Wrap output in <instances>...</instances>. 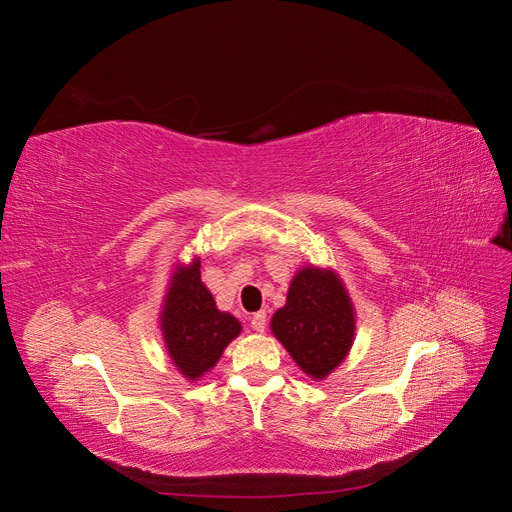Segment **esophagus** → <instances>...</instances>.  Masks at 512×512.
Here are the masks:
<instances>
[{"mask_svg": "<svg viewBox=\"0 0 512 512\" xmlns=\"http://www.w3.org/2000/svg\"><path fill=\"white\" fill-rule=\"evenodd\" d=\"M265 327H267V312H256L252 316V329L256 333H262V331H265Z\"/></svg>", "mask_w": 512, "mask_h": 512, "instance_id": "34e87169", "label": "esophagus"}]
</instances>
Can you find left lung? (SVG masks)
I'll return each mask as SVG.
<instances>
[{
	"instance_id": "left-lung-1",
	"label": "left lung",
	"mask_w": 512,
	"mask_h": 512,
	"mask_svg": "<svg viewBox=\"0 0 512 512\" xmlns=\"http://www.w3.org/2000/svg\"><path fill=\"white\" fill-rule=\"evenodd\" d=\"M354 309L333 271L301 269L288 288L286 305L271 318V331L297 365L314 380L327 378L354 342Z\"/></svg>"
}]
</instances>
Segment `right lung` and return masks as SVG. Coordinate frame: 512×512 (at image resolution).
Listing matches in <instances>:
<instances>
[{
	"label": "right lung",
	"mask_w": 512,
	"mask_h": 512,
	"mask_svg": "<svg viewBox=\"0 0 512 512\" xmlns=\"http://www.w3.org/2000/svg\"><path fill=\"white\" fill-rule=\"evenodd\" d=\"M160 324L170 359L188 380L209 371L241 333L239 320L220 312L200 282V260L190 267H177L170 277Z\"/></svg>",
	"instance_id": "obj_1"
}]
</instances>
